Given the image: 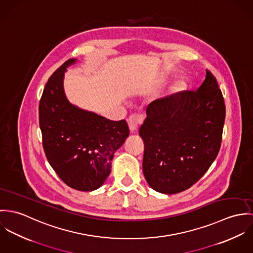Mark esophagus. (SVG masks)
<instances>
[{"mask_svg":"<svg viewBox=\"0 0 253 253\" xmlns=\"http://www.w3.org/2000/svg\"><path fill=\"white\" fill-rule=\"evenodd\" d=\"M128 125H129V129L131 133H135L140 124L143 121V116L140 114H132L129 118H128Z\"/></svg>","mask_w":253,"mask_h":253,"instance_id":"34e87169","label":"esophagus"}]
</instances>
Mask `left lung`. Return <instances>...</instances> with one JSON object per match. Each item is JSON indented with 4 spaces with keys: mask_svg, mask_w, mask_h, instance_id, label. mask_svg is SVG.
<instances>
[{
    "mask_svg": "<svg viewBox=\"0 0 253 253\" xmlns=\"http://www.w3.org/2000/svg\"><path fill=\"white\" fill-rule=\"evenodd\" d=\"M224 119L222 93L208 70L196 91L151 102L140 128L148 185L162 194H175L196 183L217 156Z\"/></svg>",
    "mask_w": 253,
    "mask_h": 253,
    "instance_id": "left-lung-1",
    "label": "left lung"
}]
</instances>
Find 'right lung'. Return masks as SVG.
<instances>
[{
    "label": "right lung",
    "instance_id": "1",
    "mask_svg": "<svg viewBox=\"0 0 253 253\" xmlns=\"http://www.w3.org/2000/svg\"><path fill=\"white\" fill-rule=\"evenodd\" d=\"M77 62L69 59L49 78L39 107L40 128L46 158L59 177L76 190L93 191L110 175L129 128L125 120H110L68 100L65 73Z\"/></svg>",
    "mask_w": 253,
    "mask_h": 253
}]
</instances>
